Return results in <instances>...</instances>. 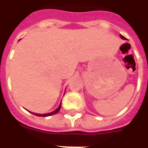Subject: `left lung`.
<instances>
[{
    "mask_svg": "<svg viewBox=\"0 0 148 148\" xmlns=\"http://www.w3.org/2000/svg\"><path fill=\"white\" fill-rule=\"evenodd\" d=\"M120 37L122 38L123 39H126V38H125V37H123V35H120Z\"/></svg>",
    "mask_w": 148,
    "mask_h": 148,
    "instance_id": "1",
    "label": "left lung"
}]
</instances>
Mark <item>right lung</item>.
<instances>
[{
    "instance_id": "1",
    "label": "right lung",
    "mask_w": 148,
    "mask_h": 148,
    "mask_svg": "<svg viewBox=\"0 0 148 148\" xmlns=\"http://www.w3.org/2000/svg\"><path fill=\"white\" fill-rule=\"evenodd\" d=\"M61 105H62V102H61V104L58 106V108L55 111H53V112H51V113H49V114H34V115H37V116H41V117H47V116H51V115H53L55 114H57L58 111L60 110V109H61ZM33 114V113H32Z\"/></svg>"
}]
</instances>
